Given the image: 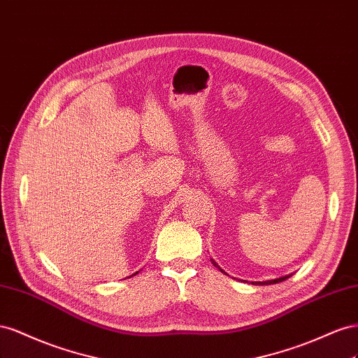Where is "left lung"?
Masks as SVG:
<instances>
[{
    "label": "left lung",
    "mask_w": 358,
    "mask_h": 358,
    "mask_svg": "<svg viewBox=\"0 0 358 358\" xmlns=\"http://www.w3.org/2000/svg\"><path fill=\"white\" fill-rule=\"evenodd\" d=\"M211 262H213L214 265H216V267H217V268H220V267H219V265H217L216 262H214L213 259H211ZM220 271H223V270L220 268ZM288 278H289V275H283V278H280V279H274V280H267V282H259V285H271V283H279V282H283V280H287Z\"/></svg>",
    "instance_id": "8db88e82"
}]
</instances>
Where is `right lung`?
<instances>
[{
	"mask_svg": "<svg viewBox=\"0 0 358 358\" xmlns=\"http://www.w3.org/2000/svg\"><path fill=\"white\" fill-rule=\"evenodd\" d=\"M135 274H136V273H135Z\"/></svg>",
	"mask_w": 358,
	"mask_h": 358,
	"instance_id": "obj_1",
	"label": "right lung"
}]
</instances>
